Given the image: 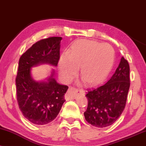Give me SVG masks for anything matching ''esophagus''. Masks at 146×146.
Segmentation results:
<instances>
[{"instance_id": "1", "label": "esophagus", "mask_w": 146, "mask_h": 146, "mask_svg": "<svg viewBox=\"0 0 146 146\" xmlns=\"http://www.w3.org/2000/svg\"><path fill=\"white\" fill-rule=\"evenodd\" d=\"M84 94V90L82 89H77L71 87L68 90V96L71 99H75L78 95Z\"/></svg>"}]
</instances>
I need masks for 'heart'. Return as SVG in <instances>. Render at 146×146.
<instances>
[{"label": "heart", "instance_id": "heart-1", "mask_svg": "<svg viewBox=\"0 0 146 146\" xmlns=\"http://www.w3.org/2000/svg\"><path fill=\"white\" fill-rule=\"evenodd\" d=\"M115 51L107 43L90 40H79L71 46L67 54L59 59L61 77L68 82L78 73L80 66L82 77L90 85H96L105 80L113 66Z\"/></svg>", "mask_w": 146, "mask_h": 146}]
</instances>
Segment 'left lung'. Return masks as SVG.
Segmentation results:
<instances>
[{
	"label": "left lung",
	"instance_id": "left-lung-1",
	"mask_svg": "<svg viewBox=\"0 0 146 146\" xmlns=\"http://www.w3.org/2000/svg\"><path fill=\"white\" fill-rule=\"evenodd\" d=\"M130 88V66L122 57L114 74L103 84L88 89L85 119L97 128L115 123L124 110Z\"/></svg>",
	"mask_w": 146,
	"mask_h": 146
}]
</instances>
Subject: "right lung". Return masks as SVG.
I'll return each instance as SVG.
<instances>
[{"mask_svg":"<svg viewBox=\"0 0 146 146\" xmlns=\"http://www.w3.org/2000/svg\"><path fill=\"white\" fill-rule=\"evenodd\" d=\"M62 39L51 37L37 42L19 60L16 79L18 103L23 116L34 124H47L54 120L65 102L64 95L68 87L57 82L54 70L42 81H36L31 75V68L38 65L57 66Z\"/></svg>","mask_w":146,"mask_h":146,"instance_id":"right-lung-1","label":"right lung"}]
</instances>
